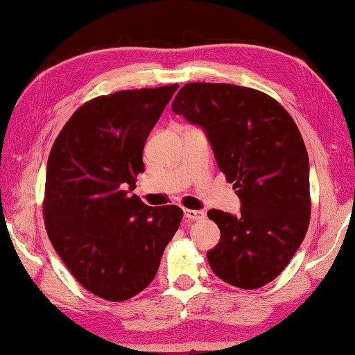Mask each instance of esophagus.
<instances>
[{"mask_svg": "<svg viewBox=\"0 0 355 355\" xmlns=\"http://www.w3.org/2000/svg\"><path fill=\"white\" fill-rule=\"evenodd\" d=\"M183 214H184V219L186 220H197V219H202L205 213L199 211V209H183Z\"/></svg>", "mask_w": 355, "mask_h": 355, "instance_id": "esophagus-1", "label": "esophagus"}]
</instances>
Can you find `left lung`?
<instances>
[{
	"mask_svg": "<svg viewBox=\"0 0 355 355\" xmlns=\"http://www.w3.org/2000/svg\"><path fill=\"white\" fill-rule=\"evenodd\" d=\"M172 111L205 131L241 202L238 216L208 211L220 230L207 252L209 268L244 290L269 284L296 254L310 222L309 155L296 123L269 95L235 84H186Z\"/></svg>",
	"mask_w": 355,
	"mask_h": 355,
	"instance_id": "obj_1",
	"label": "left lung"
}]
</instances>
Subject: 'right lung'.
Here are the masks:
<instances>
[{"instance_id": "1", "label": "right lung", "mask_w": 355, "mask_h": 355, "mask_svg": "<svg viewBox=\"0 0 355 355\" xmlns=\"http://www.w3.org/2000/svg\"><path fill=\"white\" fill-rule=\"evenodd\" d=\"M178 84L97 97L75 111L48 156V238L71 275L106 300L150 285L183 209L133 194L142 150Z\"/></svg>"}]
</instances>
